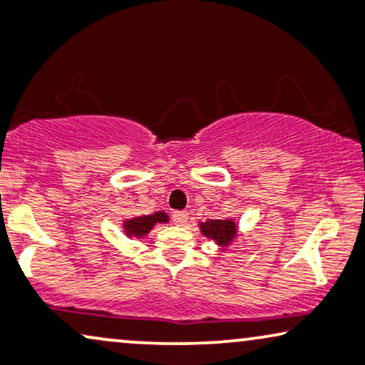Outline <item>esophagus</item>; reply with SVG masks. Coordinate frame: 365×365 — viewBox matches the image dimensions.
I'll return each instance as SVG.
<instances>
[{
  "mask_svg": "<svg viewBox=\"0 0 365 365\" xmlns=\"http://www.w3.org/2000/svg\"><path fill=\"white\" fill-rule=\"evenodd\" d=\"M172 220H173V224L183 225L188 220V214H187V212H183V210H177V212H173V214H172Z\"/></svg>",
  "mask_w": 365,
  "mask_h": 365,
  "instance_id": "esophagus-1",
  "label": "esophagus"
}]
</instances>
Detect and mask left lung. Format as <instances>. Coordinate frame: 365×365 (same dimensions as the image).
<instances>
[{
  "label": "left lung",
  "instance_id": "1",
  "mask_svg": "<svg viewBox=\"0 0 365 365\" xmlns=\"http://www.w3.org/2000/svg\"><path fill=\"white\" fill-rule=\"evenodd\" d=\"M200 230L205 237L214 239L219 246H227L236 237V224L232 220H220L209 219L205 222H200Z\"/></svg>",
  "mask_w": 365,
  "mask_h": 365
}]
</instances>
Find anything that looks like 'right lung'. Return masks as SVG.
Here are the masks:
<instances>
[{
  "label": "right lung",
  "mask_w": 365,
  "mask_h": 365,
  "mask_svg": "<svg viewBox=\"0 0 365 365\" xmlns=\"http://www.w3.org/2000/svg\"><path fill=\"white\" fill-rule=\"evenodd\" d=\"M158 222H168V215L165 214V212H155L153 215L135 217V219L126 220V222H124V230H126L128 236L143 237L150 232L155 224Z\"/></svg>",
  "instance_id": "add662e5"
}]
</instances>
